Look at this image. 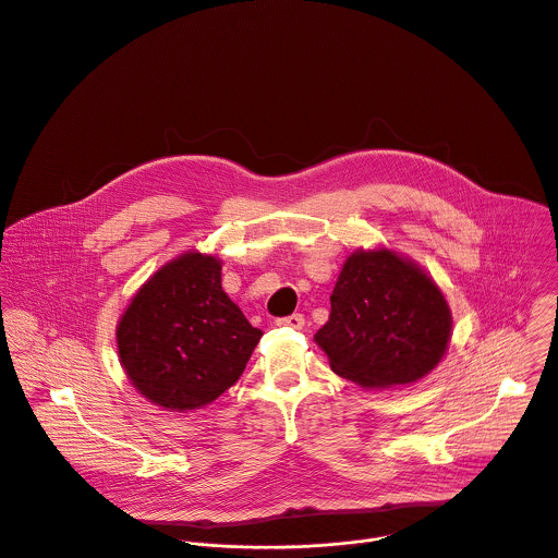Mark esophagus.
<instances>
[{
  "label": "esophagus",
  "mask_w": 558,
  "mask_h": 558,
  "mask_svg": "<svg viewBox=\"0 0 558 558\" xmlns=\"http://www.w3.org/2000/svg\"><path fill=\"white\" fill-rule=\"evenodd\" d=\"M275 325H279V327H290V329H303L305 318H303V314H292V316H286V318H277Z\"/></svg>",
  "instance_id": "34e87169"
}]
</instances>
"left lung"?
Masks as SVG:
<instances>
[{
  "label": "left lung",
  "instance_id": "1",
  "mask_svg": "<svg viewBox=\"0 0 558 558\" xmlns=\"http://www.w3.org/2000/svg\"><path fill=\"white\" fill-rule=\"evenodd\" d=\"M452 312L433 277L391 248H357L340 270L314 342L331 371L364 389L415 383L446 355Z\"/></svg>",
  "mask_w": 558,
  "mask_h": 558
}]
</instances>
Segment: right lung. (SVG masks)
I'll return each instance as SVG.
<instances>
[{
    "mask_svg": "<svg viewBox=\"0 0 558 558\" xmlns=\"http://www.w3.org/2000/svg\"><path fill=\"white\" fill-rule=\"evenodd\" d=\"M220 270L218 257L186 251L158 268L119 318V362L156 407L187 413L214 402L262 338L225 294Z\"/></svg>",
    "mask_w": 558,
    "mask_h": 558,
    "instance_id": "add662e5",
    "label": "right lung"
}]
</instances>
